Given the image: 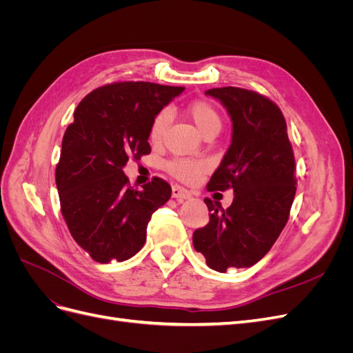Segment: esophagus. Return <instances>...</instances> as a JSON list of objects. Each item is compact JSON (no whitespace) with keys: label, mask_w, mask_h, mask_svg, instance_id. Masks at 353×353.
Here are the masks:
<instances>
[{"label":"esophagus","mask_w":353,"mask_h":353,"mask_svg":"<svg viewBox=\"0 0 353 353\" xmlns=\"http://www.w3.org/2000/svg\"><path fill=\"white\" fill-rule=\"evenodd\" d=\"M172 197H175L178 200H187V199H191V194H190V191L185 190L184 187L174 185L172 187Z\"/></svg>","instance_id":"34e87169"}]
</instances>
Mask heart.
Listing matches in <instances>:
<instances>
[{
    "label": "heart",
    "mask_w": 353,
    "mask_h": 353,
    "mask_svg": "<svg viewBox=\"0 0 353 353\" xmlns=\"http://www.w3.org/2000/svg\"><path fill=\"white\" fill-rule=\"evenodd\" d=\"M187 113L201 135H206L210 132L218 134L221 131L222 119L212 104L206 101H196L188 105ZM168 123H169L168 112L159 113L154 117L150 128L152 143H159L162 140ZM166 169L178 179L191 183V181L197 179L203 172H205L208 169V163L205 160H199V159H175L166 165Z\"/></svg>",
    "instance_id": "1"
}]
</instances>
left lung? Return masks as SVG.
I'll return each instance as SVG.
<instances>
[{
	"label": "left lung",
	"instance_id": "obj_1",
	"mask_svg": "<svg viewBox=\"0 0 353 353\" xmlns=\"http://www.w3.org/2000/svg\"><path fill=\"white\" fill-rule=\"evenodd\" d=\"M227 109L231 144L208 190L232 188L231 206L205 199L209 223L196 230V252L209 268H249L272 248L285 227L296 194L294 156L279 105L263 95L223 87L205 92Z\"/></svg>",
	"mask_w": 353,
	"mask_h": 353
}]
</instances>
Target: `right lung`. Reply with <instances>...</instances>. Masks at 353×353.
Masks as SVG:
<instances>
[{"instance_id":"right-lung-1","label":"right lung","mask_w":353,"mask_h":353,"mask_svg":"<svg viewBox=\"0 0 353 353\" xmlns=\"http://www.w3.org/2000/svg\"><path fill=\"white\" fill-rule=\"evenodd\" d=\"M183 87L116 82L94 90L63 137L56 185L68 228L95 262H123L141 250L153 212L169 200L160 178L134 190L123 168L150 153L154 117Z\"/></svg>"}]
</instances>
